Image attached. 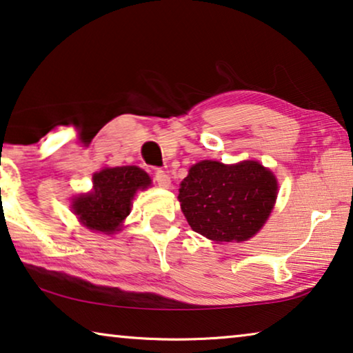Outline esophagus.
I'll use <instances>...</instances> for the list:
<instances>
[{
    "mask_svg": "<svg viewBox=\"0 0 353 353\" xmlns=\"http://www.w3.org/2000/svg\"><path fill=\"white\" fill-rule=\"evenodd\" d=\"M154 179H155V182L159 183L160 187H163V188H168L171 185V177H170V174H168L166 171H163V170H155V172H154Z\"/></svg>",
    "mask_w": 353,
    "mask_h": 353,
    "instance_id": "1",
    "label": "esophagus"
}]
</instances>
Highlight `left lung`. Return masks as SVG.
<instances>
[{"label":"left lung","mask_w":353,"mask_h":353,"mask_svg":"<svg viewBox=\"0 0 353 353\" xmlns=\"http://www.w3.org/2000/svg\"><path fill=\"white\" fill-rule=\"evenodd\" d=\"M276 196V177L259 161L204 160L190 168L177 198L193 231L215 243H241L263 227Z\"/></svg>","instance_id":"left-lung-1"}]
</instances>
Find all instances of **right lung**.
Masks as SVG:
<instances>
[{"label":"right lung","mask_w":353,"mask_h":353,"mask_svg":"<svg viewBox=\"0 0 353 353\" xmlns=\"http://www.w3.org/2000/svg\"><path fill=\"white\" fill-rule=\"evenodd\" d=\"M150 185V177L138 166L106 168L93 176V192L76 198L72 209L88 230L114 233L130 214L138 188Z\"/></svg>","instance_id":"add662e5"}]
</instances>
